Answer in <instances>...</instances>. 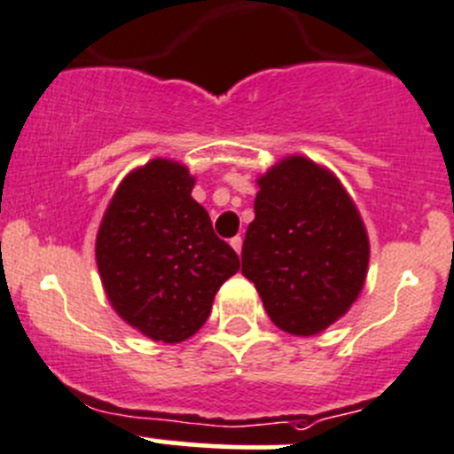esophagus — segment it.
<instances>
[{
    "mask_svg": "<svg viewBox=\"0 0 454 454\" xmlns=\"http://www.w3.org/2000/svg\"><path fill=\"white\" fill-rule=\"evenodd\" d=\"M231 247L236 249V254H240V251H242V238L240 236L231 238Z\"/></svg>",
    "mask_w": 454,
    "mask_h": 454,
    "instance_id": "obj_1",
    "label": "esophagus"
}]
</instances>
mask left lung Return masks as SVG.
<instances>
[{
  "label": "left lung",
  "mask_w": 454,
  "mask_h": 454,
  "mask_svg": "<svg viewBox=\"0 0 454 454\" xmlns=\"http://www.w3.org/2000/svg\"><path fill=\"white\" fill-rule=\"evenodd\" d=\"M242 276L278 329L316 335L351 309L369 269V236L342 183L304 156L258 178Z\"/></svg>",
  "instance_id": "8db88e82"
}]
</instances>
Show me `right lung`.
I'll use <instances>...</instances> for the list:
<instances>
[{
	"mask_svg": "<svg viewBox=\"0 0 454 454\" xmlns=\"http://www.w3.org/2000/svg\"><path fill=\"white\" fill-rule=\"evenodd\" d=\"M185 165L154 159L121 181L97 233V267L114 311L156 342L192 338L238 254L192 199Z\"/></svg>",
	"mask_w": 454,
	"mask_h": 454,
	"instance_id": "add662e5",
	"label": "right lung"
}]
</instances>
